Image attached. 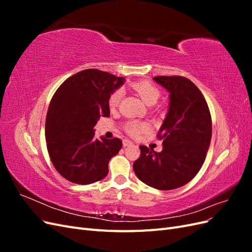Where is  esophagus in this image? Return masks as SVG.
<instances>
[{"mask_svg":"<svg viewBox=\"0 0 252 252\" xmlns=\"http://www.w3.org/2000/svg\"><path fill=\"white\" fill-rule=\"evenodd\" d=\"M132 145H133V143H132L131 141H129V140H124V141H123V146H124V147L132 146Z\"/></svg>","mask_w":252,"mask_h":252,"instance_id":"34e87169","label":"esophagus"}]
</instances>
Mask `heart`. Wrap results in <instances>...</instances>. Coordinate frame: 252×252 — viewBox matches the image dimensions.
I'll return each mask as SVG.
<instances>
[{"label":"heart","instance_id":"1","mask_svg":"<svg viewBox=\"0 0 252 252\" xmlns=\"http://www.w3.org/2000/svg\"><path fill=\"white\" fill-rule=\"evenodd\" d=\"M131 87L138 93L142 100L147 105L156 104L159 97V90L148 81H139L131 84ZM123 96V93L121 90H117L109 97V106L110 108H116L119 106L121 98ZM126 129L128 133L131 135H138L142 131L148 129V125L146 123H142L139 121H131L126 125Z\"/></svg>","mask_w":252,"mask_h":252}]
</instances>
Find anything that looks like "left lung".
<instances>
[{"label": "left lung", "instance_id": "8db88e82", "mask_svg": "<svg viewBox=\"0 0 252 252\" xmlns=\"http://www.w3.org/2000/svg\"><path fill=\"white\" fill-rule=\"evenodd\" d=\"M169 93L168 111L158 130L163 150L140 146L133 170L145 184L159 190L186 185L199 172L210 145L212 126L201 90L183 77H156Z\"/></svg>", "mask_w": 252, "mask_h": 252}]
</instances>
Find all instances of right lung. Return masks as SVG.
<instances>
[{"mask_svg": "<svg viewBox=\"0 0 252 252\" xmlns=\"http://www.w3.org/2000/svg\"><path fill=\"white\" fill-rule=\"evenodd\" d=\"M124 82L108 72L86 69L68 78L53 94L45 138L53 166L66 180L87 185L107 175L122 141L97 140L94 127L101 117L110 116L109 97Z\"/></svg>", "mask_w": 252, "mask_h": 252, "instance_id": "1", "label": "right lung"}]
</instances>
